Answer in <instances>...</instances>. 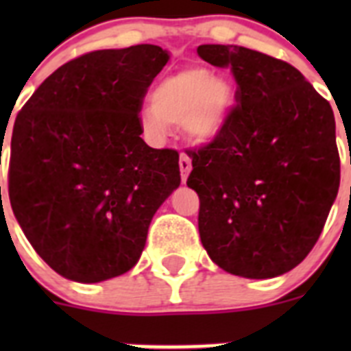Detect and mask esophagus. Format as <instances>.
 <instances>
[{
  "label": "esophagus",
  "mask_w": 351,
  "mask_h": 351,
  "mask_svg": "<svg viewBox=\"0 0 351 351\" xmlns=\"http://www.w3.org/2000/svg\"><path fill=\"white\" fill-rule=\"evenodd\" d=\"M179 170H181L182 182H186V179H188V176H190V172H191V160H190V156H186V154H181V158H179Z\"/></svg>",
  "instance_id": "obj_1"
}]
</instances>
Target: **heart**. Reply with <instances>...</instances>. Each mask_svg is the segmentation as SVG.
<instances>
[{
  "instance_id": "b5f03b06",
  "label": "heart",
  "mask_w": 351,
  "mask_h": 351,
  "mask_svg": "<svg viewBox=\"0 0 351 351\" xmlns=\"http://www.w3.org/2000/svg\"><path fill=\"white\" fill-rule=\"evenodd\" d=\"M151 108L138 117L147 137L160 141L169 125L182 126L195 142L213 141L234 105V88L202 66H188L161 79L149 95Z\"/></svg>"
}]
</instances>
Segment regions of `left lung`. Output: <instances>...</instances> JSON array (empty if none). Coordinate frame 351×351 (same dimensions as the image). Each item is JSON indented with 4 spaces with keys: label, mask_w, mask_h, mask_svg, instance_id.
Segmentation results:
<instances>
[{
    "label": "left lung",
    "mask_w": 351,
    "mask_h": 351,
    "mask_svg": "<svg viewBox=\"0 0 351 351\" xmlns=\"http://www.w3.org/2000/svg\"><path fill=\"white\" fill-rule=\"evenodd\" d=\"M197 52L230 66L239 86L221 132L188 151L200 241L223 271L276 278L308 256L337 197L332 108L285 61L239 45L207 43Z\"/></svg>",
    "instance_id": "obj_1"
}]
</instances>
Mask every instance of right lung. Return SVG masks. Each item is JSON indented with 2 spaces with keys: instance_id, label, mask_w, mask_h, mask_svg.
Listing matches in <instances>:
<instances>
[{
  "instance_id": "add662e5",
  "label": "right lung",
  "mask_w": 351,
  "mask_h": 351,
  "mask_svg": "<svg viewBox=\"0 0 351 351\" xmlns=\"http://www.w3.org/2000/svg\"><path fill=\"white\" fill-rule=\"evenodd\" d=\"M169 60L151 43L89 52L43 80L15 117L12 210L66 280L100 283L128 272L154 213L181 184L178 151L149 147L138 121Z\"/></svg>"
}]
</instances>
